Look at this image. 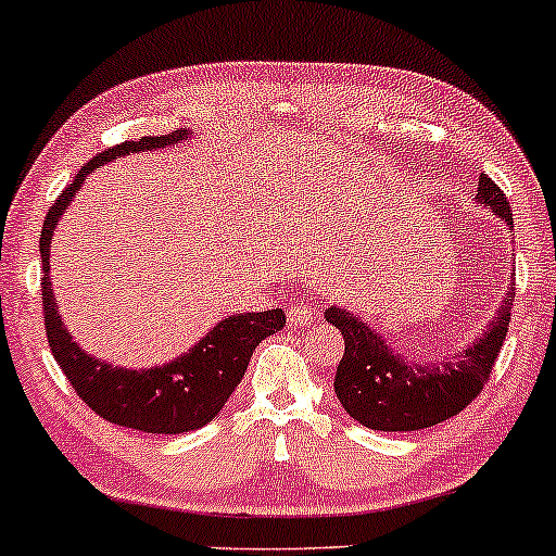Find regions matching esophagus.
<instances>
[{
    "instance_id": "obj_1",
    "label": "esophagus",
    "mask_w": 556,
    "mask_h": 556,
    "mask_svg": "<svg viewBox=\"0 0 556 556\" xmlns=\"http://www.w3.org/2000/svg\"><path fill=\"white\" fill-rule=\"evenodd\" d=\"M286 314H289V321L293 327H306V325H312L314 319H317L319 306L317 304H304V301H293Z\"/></svg>"
}]
</instances>
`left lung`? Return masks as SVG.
<instances>
[{
    "label": "left lung",
    "instance_id": "8db88e82",
    "mask_svg": "<svg viewBox=\"0 0 556 556\" xmlns=\"http://www.w3.org/2000/svg\"><path fill=\"white\" fill-rule=\"evenodd\" d=\"M477 203L488 205L492 216L513 226L508 198L484 175H479ZM513 299L516 283H508V293L484 332L462 353H448L438 361H413V355L394 351L392 342L358 314L338 304L327 306L325 319L345 340V353L334 374V394L342 409L366 428L387 433L422 430L458 415L490 379L508 334Z\"/></svg>",
    "mask_w": 556,
    "mask_h": 556
}]
</instances>
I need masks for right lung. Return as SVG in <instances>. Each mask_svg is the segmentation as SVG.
Masks as SVG:
<instances>
[{
  "label": "right lung",
  "mask_w": 556,
  "mask_h": 556,
  "mask_svg": "<svg viewBox=\"0 0 556 556\" xmlns=\"http://www.w3.org/2000/svg\"><path fill=\"white\" fill-rule=\"evenodd\" d=\"M190 139V131H175L167 136H143L139 141H126L89 160L77 177L48 208L40 231V296H43V317L48 345L61 371L66 374L87 407H92L102 420L141 430V433H188L203 428L222 413L237 383L242 381L252 351L270 334L283 330V309L257 314H231L211 327L188 353L177 355L164 366L152 368H123L81 351L66 325L59 317L56 299L51 283V239L59 218L68 203L79 193L81 185L102 164L136 152H162Z\"/></svg>",
  "instance_id": "obj_1"
}]
</instances>
